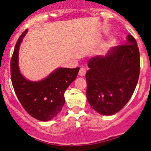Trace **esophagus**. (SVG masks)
Wrapping results in <instances>:
<instances>
[{
    "instance_id": "34e87169",
    "label": "esophagus",
    "mask_w": 151,
    "mask_h": 151,
    "mask_svg": "<svg viewBox=\"0 0 151 151\" xmlns=\"http://www.w3.org/2000/svg\"><path fill=\"white\" fill-rule=\"evenodd\" d=\"M86 72H87V70H86V69L84 67H81L80 69H79V76H84L86 74Z\"/></svg>"
}]
</instances>
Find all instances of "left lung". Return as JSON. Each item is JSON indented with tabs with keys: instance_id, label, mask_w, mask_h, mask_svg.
<instances>
[{
	"instance_id": "obj_1",
	"label": "left lung",
	"mask_w": 151,
	"mask_h": 151,
	"mask_svg": "<svg viewBox=\"0 0 151 151\" xmlns=\"http://www.w3.org/2000/svg\"><path fill=\"white\" fill-rule=\"evenodd\" d=\"M87 98L91 107L104 115L119 112L131 98L140 70V52L135 38L115 46L105 56L88 61Z\"/></svg>"
}]
</instances>
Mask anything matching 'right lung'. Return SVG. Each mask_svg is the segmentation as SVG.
Masks as SVG:
<instances>
[{"label": "right lung", "mask_w": 151, "mask_h": 151, "mask_svg": "<svg viewBox=\"0 0 151 151\" xmlns=\"http://www.w3.org/2000/svg\"><path fill=\"white\" fill-rule=\"evenodd\" d=\"M28 29L16 42L11 60V77L18 99L25 110L34 118L49 121L57 115L65 103L64 92L78 74L79 68H59L39 82H31L21 74L19 49Z\"/></svg>", "instance_id": "obj_1"}]
</instances>
